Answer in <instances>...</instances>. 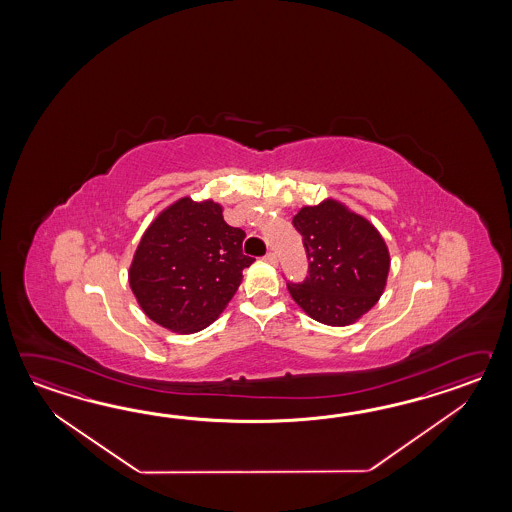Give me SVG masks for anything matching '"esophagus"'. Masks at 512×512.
<instances>
[{
  "label": "esophagus",
  "instance_id": "obj_1",
  "mask_svg": "<svg viewBox=\"0 0 512 512\" xmlns=\"http://www.w3.org/2000/svg\"><path fill=\"white\" fill-rule=\"evenodd\" d=\"M263 260L267 261V263H271L272 267H276V265H278V256H276L274 252H267Z\"/></svg>",
  "mask_w": 512,
  "mask_h": 512
}]
</instances>
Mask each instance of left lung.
<instances>
[{
    "label": "left lung",
    "mask_w": 512,
    "mask_h": 512,
    "mask_svg": "<svg viewBox=\"0 0 512 512\" xmlns=\"http://www.w3.org/2000/svg\"><path fill=\"white\" fill-rule=\"evenodd\" d=\"M294 229L304 238L309 274L287 283L294 302L327 326H349L379 302L390 252L379 230L335 199L300 208Z\"/></svg>",
    "instance_id": "8db88e82"
}]
</instances>
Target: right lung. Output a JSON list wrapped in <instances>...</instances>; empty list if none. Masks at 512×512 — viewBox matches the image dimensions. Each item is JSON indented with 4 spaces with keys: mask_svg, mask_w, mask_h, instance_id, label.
<instances>
[{
    "mask_svg": "<svg viewBox=\"0 0 512 512\" xmlns=\"http://www.w3.org/2000/svg\"><path fill=\"white\" fill-rule=\"evenodd\" d=\"M245 232L230 227L214 201L181 197L142 234L131 261L130 287L144 315L174 333L210 326L240 287L251 256Z\"/></svg>",
    "mask_w": 512,
    "mask_h": 512,
    "instance_id": "1",
    "label": "right lung"
}]
</instances>
